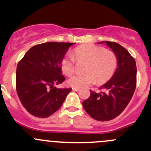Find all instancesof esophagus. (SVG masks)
Returning <instances> with one entry per match:
<instances>
[{"label": "esophagus", "instance_id": "34e87169", "mask_svg": "<svg viewBox=\"0 0 151 151\" xmlns=\"http://www.w3.org/2000/svg\"><path fill=\"white\" fill-rule=\"evenodd\" d=\"M79 88H76V87H73L72 88V90L73 91H75V92H78V91H79Z\"/></svg>", "mask_w": 151, "mask_h": 151}]
</instances>
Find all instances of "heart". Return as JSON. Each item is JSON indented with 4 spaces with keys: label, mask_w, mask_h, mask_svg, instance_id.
<instances>
[{
    "label": "heart",
    "mask_w": 151,
    "mask_h": 151,
    "mask_svg": "<svg viewBox=\"0 0 151 151\" xmlns=\"http://www.w3.org/2000/svg\"><path fill=\"white\" fill-rule=\"evenodd\" d=\"M75 59L77 62H87L84 67L86 72L75 74L68 81L76 88L87 87L95 79L97 84L105 83L112 77L117 65V57L112 51L94 44H84L73 51V56L69 54L61 61L62 70L67 76L74 74Z\"/></svg>",
    "instance_id": "b5f03b06"
}]
</instances>
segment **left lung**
<instances>
[{
	"mask_svg": "<svg viewBox=\"0 0 151 151\" xmlns=\"http://www.w3.org/2000/svg\"><path fill=\"white\" fill-rule=\"evenodd\" d=\"M106 44L116 55L117 68L108 82L100 87L105 92L90 90V96L82 102L84 109L98 121H109L117 117L131 100L136 87V64L134 58L121 45L111 41Z\"/></svg>",
	"mask_w": 151,
	"mask_h": 151,
	"instance_id": "8db88e82",
	"label": "left lung"
}]
</instances>
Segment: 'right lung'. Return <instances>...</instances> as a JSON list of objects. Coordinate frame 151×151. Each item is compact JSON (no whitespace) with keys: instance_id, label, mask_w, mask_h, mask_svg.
<instances>
[{"instance_id":"right-lung-1","label":"right lung","mask_w":151,"mask_h":151,"mask_svg":"<svg viewBox=\"0 0 151 151\" xmlns=\"http://www.w3.org/2000/svg\"><path fill=\"white\" fill-rule=\"evenodd\" d=\"M74 43L46 42L31 47L16 69V91L21 104L31 115L45 118L62 105L71 88L59 89L62 83L61 61Z\"/></svg>"}]
</instances>
